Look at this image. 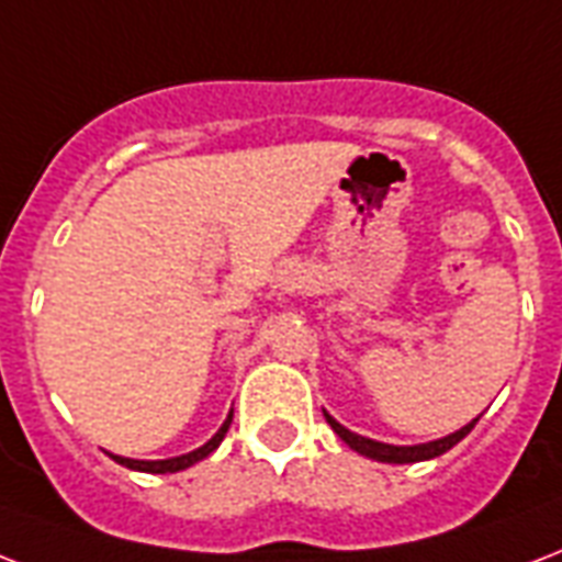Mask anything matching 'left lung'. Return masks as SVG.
I'll return each mask as SVG.
<instances>
[{
    "mask_svg": "<svg viewBox=\"0 0 562 562\" xmlns=\"http://www.w3.org/2000/svg\"><path fill=\"white\" fill-rule=\"evenodd\" d=\"M324 418H327V424L336 430L341 442H348L353 451L376 462H422V460H434V457H442L445 451H451L453 445L462 442V439L471 434V427L477 424V418H474V422H469L465 427H460L457 434L442 436V439H436V442L385 445V442H374V439H366V436H359V434H350L348 427H341V424H338L329 413H324Z\"/></svg>",
    "mask_w": 562,
    "mask_h": 562,
    "instance_id": "obj_1",
    "label": "left lung"
}]
</instances>
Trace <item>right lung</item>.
I'll list each match as a JSON object with an SVG mask.
<instances>
[{"instance_id":"add662e5","label":"right lung","mask_w":562,"mask_h":562,"mask_svg":"<svg viewBox=\"0 0 562 562\" xmlns=\"http://www.w3.org/2000/svg\"><path fill=\"white\" fill-rule=\"evenodd\" d=\"M229 424H233V413L226 415V422L221 424V430L203 445V448H196L191 453H182V457H170V460H128V457H117V453H111V460L120 462V465H126L132 471H147V474H173V471H182L188 465H194V462L205 460L209 453L217 448V445L224 442L226 430H229Z\"/></svg>"}]
</instances>
